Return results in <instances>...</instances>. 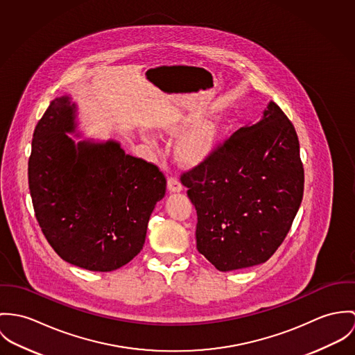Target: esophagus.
<instances>
[{
  "mask_svg": "<svg viewBox=\"0 0 355 355\" xmlns=\"http://www.w3.org/2000/svg\"><path fill=\"white\" fill-rule=\"evenodd\" d=\"M167 189L170 192H181L182 191V184L177 177H170L167 180Z\"/></svg>",
  "mask_w": 355,
  "mask_h": 355,
  "instance_id": "1",
  "label": "esophagus"
}]
</instances>
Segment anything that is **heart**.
Returning <instances> with one entry per match:
<instances>
[{
	"label": "heart",
	"instance_id": "b5f03b06",
	"mask_svg": "<svg viewBox=\"0 0 355 355\" xmlns=\"http://www.w3.org/2000/svg\"><path fill=\"white\" fill-rule=\"evenodd\" d=\"M216 136L218 129L214 122H197L180 139L177 144V153L184 160L197 162L209 154L215 144Z\"/></svg>",
	"mask_w": 355,
	"mask_h": 355
}]
</instances>
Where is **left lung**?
I'll return each instance as SVG.
<instances>
[{
    "label": "left lung",
    "instance_id": "1",
    "mask_svg": "<svg viewBox=\"0 0 355 355\" xmlns=\"http://www.w3.org/2000/svg\"><path fill=\"white\" fill-rule=\"evenodd\" d=\"M197 212V250L222 272L266 263L287 236L304 196L300 141L270 102L181 175Z\"/></svg>",
    "mask_w": 355,
    "mask_h": 355
}]
</instances>
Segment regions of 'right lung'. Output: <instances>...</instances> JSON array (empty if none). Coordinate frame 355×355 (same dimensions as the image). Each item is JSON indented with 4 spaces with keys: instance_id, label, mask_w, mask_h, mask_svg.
<instances>
[{
    "instance_id": "obj_1",
    "label": "right lung",
    "mask_w": 355,
    "mask_h": 355,
    "mask_svg": "<svg viewBox=\"0 0 355 355\" xmlns=\"http://www.w3.org/2000/svg\"><path fill=\"white\" fill-rule=\"evenodd\" d=\"M76 105L55 98L40 119L28 160V185L47 242L69 264L109 272L146 242L150 216L166 193L158 167L125 154L114 140H75Z\"/></svg>"
}]
</instances>
